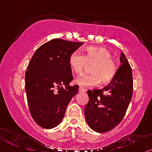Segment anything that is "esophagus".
Listing matches in <instances>:
<instances>
[{
  "label": "esophagus",
  "mask_w": 152,
  "mask_h": 152,
  "mask_svg": "<svg viewBox=\"0 0 152 152\" xmlns=\"http://www.w3.org/2000/svg\"><path fill=\"white\" fill-rule=\"evenodd\" d=\"M86 90L83 87H79V92L80 93H83V92H86Z\"/></svg>",
  "instance_id": "1"
}]
</instances>
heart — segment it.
Instances as JSON below:
<instances>
[{
	"label": "heart",
	"mask_w": 152,
	"mask_h": 152,
	"mask_svg": "<svg viewBox=\"0 0 152 152\" xmlns=\"http://www.w3.org/2000/svg\"><path fill=\"white\" fill-rule=\"evenodd\" d=\"M92 66V74H83L76 80V83L89 87L97 85L100 82L107 84L111 82L116 74V63L111 59V53L108 49L99 46H88L84 50L83 55L76 51L71 54L69 64L72 72L80 74L87 64Z\"/></svg>",
	"instance_id": "b5f03b06"
}]
</instances>
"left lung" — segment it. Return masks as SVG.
<instances>
[{"instance_id":"obj_1","label":"left lung","mask_w":152,"mask_h":152,"mask_svg":"<svg viewBox=\"0 0 152 152\" xmlns=\"http://www.w3.org/2000/svg\"><path fill=\"white\" fill-rule=\"evenodd\" d=\"M121 65L114 78L103 89L88 90L89 101L85 107V117L90 128L97 132H106L120 124L132 95V69L124 53Z\"/></svg>"}]
</instances>
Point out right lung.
<instances>
[{
    "mask_svg": "<svg viewBox=\"0 0 152 152\" xmlns=\"http://www.w3.org/2000/svg\"><path fill=\"white\" fill-rule=\"evenodd\" d=\"M83 43L55 38L40 46L31 59L25 74L29 111L36 124L46 129L56 127L67 105L78 92L69 64L71 54Z\"/></svg>",
    "mask_w": 152,
    "mask_h": 152,
    "instance_id": "obj_1",
    "label": "right lung"
}]
</instances>
